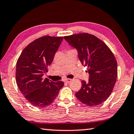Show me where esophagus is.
Masks as SVG:
<instances>
[{"instance_id": "esophagus-1", "label": "esophagus", "mask_w": 134, "mask_h": 134, "mask_svg": "<svg viewBox=\"0 0 134 134\" xmlns=\"http://www.w3.org/2000/svg\"><path fill=\"white\" fill-rule=\"evenodd\" d=\"M71 81V79H65L64 80V82H65V83H69Z\"/></svg>"}]
</instances>
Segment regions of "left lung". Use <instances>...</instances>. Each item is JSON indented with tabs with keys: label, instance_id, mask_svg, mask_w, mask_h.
<instances>
[{
	"label": "left lung",
	"instance_id": "8db88e82",
	"mask_svg": "<svg viewBox=\"0 0 134 134\" xmlns=\"http://www.w3.org/2000/svg\"><path fill=\"white\" fill-rule=\"evenodd\" d=\"M77 49L81 63L88 67V82L81 81L82 86L75 96L88 106L99 105L110 95L117 78V64L108 46L95 36L83 33L64 37ZM87 71V72H88Z\"/></svg>",
	"mask_w": 134,
	"mask_h": 134
}]
</instances>
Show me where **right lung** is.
<instances>
[{
	"label": "right lung",
	"mask_w": 134,
	"mask_h": 134,
	"mask_svg": "<svg viewBox=\"0 0 134 134\" xmlns=\"http://www.w3.org/2000/svg\"><path fill=\"white\" fill-rule=\"evenodd\" d=\"M63 37L44 36L26 46L16 64L18 87L32 106L44 107L51 104L64 86L63 81L53 82L42 76L53 62Z\"/></svg>",
	"instance_id": "right-lung-1"
}]
</instances>
